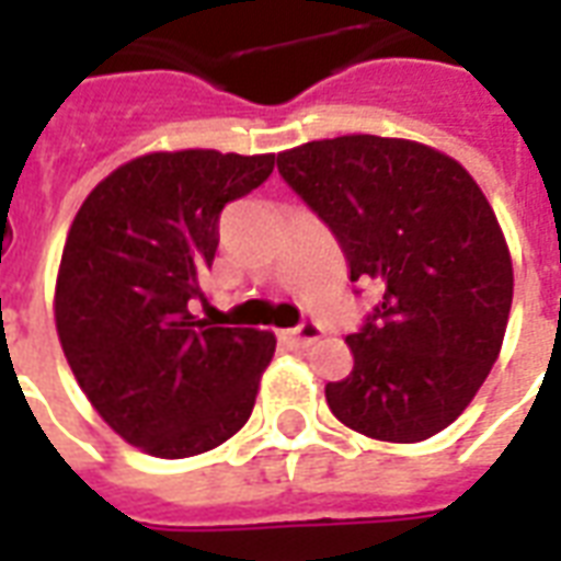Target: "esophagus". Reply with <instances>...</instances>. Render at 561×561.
I'll return each mask as SVG.
<instances>
[{"instance_id": "obj_1", "label": "esophagus", "mask_w": 561, "mask_h": 561, "mask_svg": "<svg viewBox=\"0 0 561 561\" xmlns=\"http://www.w3.org/2000/svg\"><path fill=\"white\" fill-rule=\"evenodd\" d=\"M285 336H288L294 345H312V342L321 340V328H318V324H312V321H306V324H300V328L288 330Z\"/></svg>"}]
</instances>
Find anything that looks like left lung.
I'll return each instance as SVG.
<instances>
[{
  "mask_svg": "<svg viewBox=\"0 0 561 561\" xmlns=\"http://www.w3.org/2000/svg\"><path fill=\"white\" fill-rule=\"evenodd\" d=\"M336 233L352 282L381 304L348 336L354 366L324 388L330 412L378 442L414 445L466 412L505 340L514 267L481 185L442 149L342 135L276 156Z\"/></svg>",
  "mask_w": 561,
  "mask_h": 561,
  "instance_id": "1",
  "label": "left lung"
}]
</instances>
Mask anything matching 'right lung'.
I'll return each instance as SVG.
<instances>
[{
    "label": "right lung",
    "instance_id": "add662e5",
    "mask_svg": "<svg viewBox=\"0 0 561 561\" xmlns=\"http://www.w3.org/2000/svg\"><path fill=\"white\" fill-rule=\"evenodd\" d=\"M273 152L159 149L119 164L71 221L56 273L59 345L92 409L149 457L207 454L243 430L276 336L188 312L219 213L273 173Z\"/></svg>",
    "mask_w": 561,
    "mask_h": 561
}]
</instances>
